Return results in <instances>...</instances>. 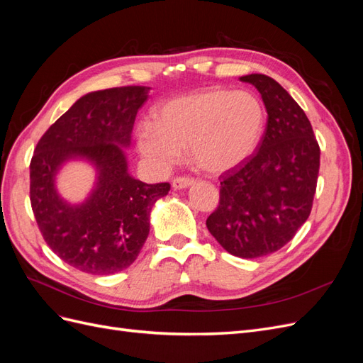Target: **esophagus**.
<instances>
[{"label":"esophagus","mask_w":363,"mask_h":363,"mask_svg":"<svg viewBox=\"0 0 363 363\" xmlns=\"http://www.w3.org/2000/svg\"><path fill=\"white\" fill-rule=\"evenodd\" d=\"M194 183L192 177H175L172 180V188L174 189H184Z\"/></svg>","instance_id":"esophagus-1"}]
</instances>
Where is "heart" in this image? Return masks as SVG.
Returning a JSON list of instances; mask_svg holds the SVG:
<instances>
[{
  "label": "heart",
  "instance_id": "heart-1",
  "mask_svg": "<svg viewBox=\"0 0 363 363\" xmlns=\"http://www.w3.org/2000/svg\"><path fill=\"white\" fill-rule=\"evenodd\" d=\"M267 113L259 96L248 91L211 89L164 103L156 124L136 131L139 151L156 168L168 169L184 150L207 172H224L248 160L259 148Z\"/></svg>",
  "mask_w": 363,
  "mask_h": 363
}]
</instances>
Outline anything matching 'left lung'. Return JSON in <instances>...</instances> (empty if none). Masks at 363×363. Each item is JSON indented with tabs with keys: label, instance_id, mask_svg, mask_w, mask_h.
Segmentation results:
<instances>
[{
	"label": "left lung",
	"instance_id": "left-lung-1",
	"mask_svg": "<svg viewBox=\"0 0 363 363\" xmlns=\"http://www.w3.org/2000/svg\"><path fill=\"white\" fill-rule=\"evenodd\" d=\"M240 82L260 92L267 128L251 159L219 177V204L206 225L230 255L255 259L286 245L309 218L320 145L303 108L276 80L250 74Z\"/></svg>",
	"mask_w": 363,
	"mask_h": 363
}]
</instances>
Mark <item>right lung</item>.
<instances>
[{"label":"right lung","mask_w":363,"mask_h":363,"mask_svg":"<svg viewBox=\"0 0 363 363\" xmlns=\"http://www.w3.org/2000/svg\"><path fill=\"white\" fill-rule=\"evenodd\" d=\"M150 87L124 86L86 94L40 138L30 162V201L47 245L68 265L94 276L128 268L150 233V212L171 189L128 174L121 147L130 145ZM82 158L97 169L93 194L80 205L55 189L63 162Z\"/></svg>","instance_id":"right-lung-1"}]
</instances>
